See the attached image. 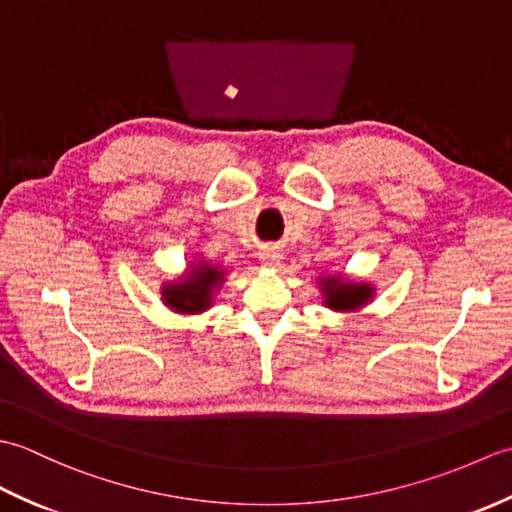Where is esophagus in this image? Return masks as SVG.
Wrapping results in <instances>:
<instances>
[{"label": "esophagus", "mask_w": 512, "mask_h": 512, "mask_svg": "<svg viewBox=\"0 0 512 512\" xmlns=\"http://www.w3.org/2000/svg\"><path fill=\"white\" fill-rule=\"evenodd\" d=\"M259 262L268 268H277L281 264V253L275 248H264L262 253H259Z\"/></svg>", "instance_id": "esophagus-1"}]
</instances>
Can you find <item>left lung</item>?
<instances>
[{
  "mask_svg": "<svg viewBox=\"0 0 512 512\" xmlns=\"http://www.w3.org/2000/svg\"><path fill=\"white\" fill-rule=\"evenodd\" d=\"M323 303L336 312H354L367 306L374 297V288L369 284H356L341 275H330L319 281Z\"/></svg>",
  "mask_w": 512,
  "mask_h": 512,
  "instance_id": "obj_1",
  "label": "left lung"
}]
</instances>
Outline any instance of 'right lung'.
<instances>
[{
  "instance_id": "1",
  "label": "right lung",
  "mask_w": 512,
  "mask_h": 512,
  "mask_svg": "<svg viewBox=\"0 0 512 512\" xmlns=\"http://www.w3.org/2000/svg\"><path fill=\"white\" fill-rule=\"evenodd\" d=\"M224 270L209 262L191 264L187 275L162 286V303L173 312L200 314L211 308L213 295L224 281Z\"/></svg>"
}]
</instances>
